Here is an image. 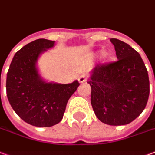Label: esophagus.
<instances>
[{"mask_svg": "<svg viewBox=\"0 0 155 155\" xmlns=\"http://www.w3.org/2000/svg\"><path fill=\"white\" fill-rule=\"evenodd\" d=\"M87 79H88V76H87L85 74H83L79 76V78H78V81H79L80 83H84V82H85V81H87Z\"/></svg>", "mask_w": 155, "mask_h": 155, "instance_id": "esophagus-1", "label": "esophagus"}]
</instances>
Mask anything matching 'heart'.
<instances>
[{"mask_svg":"<svg viewBox=\"0 0 155 155\" xmlns=\"http://www.w3.org/2000/svg\"><path fill=\"white\" fill-rule=\"evenodd\" d=\"M106 57H107V58H108V59H109V58H110V57H109V56H108V55H107V56H106Z\"/></svg>","mask_w":155,"mask_h":155,"instance_id":"heart-1","label":"heart"}]
</instances>
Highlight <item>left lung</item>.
<instances>
[{
	"instance_id": "1",
	"label": "left lung",
	"mask_w": 155,
	"mask_h": 155,
	"mask_svg": "<svg viewBox=\"0 0 155 155\" xmlns=\"http://www.w3.org/2000/svg\"><path fill=\"white\" fill-rule=\"evenodd\" d=\"M117 61L98 64L88 84L91 102L97 118L111 126L126 125L144 110L149 96V80L145 64L130 45L111 38Z\"/></svg>"
}]
</instances>
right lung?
<instances>
[{"label":"right lung","mask_w":155,"mask_h":155,"mask_svg":"<svg viewBox=\"0 0 155 155\" xmlns=\"http://www.w3.org/2000/svg\"><path fill=\"white\" fill-rule=\"evenodd\" d=\"M54 44V41L40 38L25 45L14 55L7 72L6 88L10 104L17 115L32 126L51 127L59 123L70 97L80 85L77 81L56 84L41 80L37 59Z\"/></svg>","instance_id":"obj_1"}]
</instances>
